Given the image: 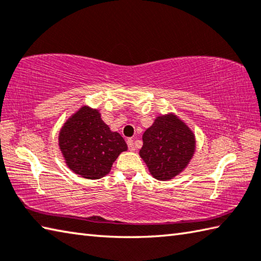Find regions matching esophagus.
<instances>
[{
    "label": "esophagus",
    "instance_id": "esophagus-1",
    "mask_svg": "<svg viewBox=\"0 0 261 261\" xmlns=\"http://www.w3.org/2000/svg\"><path fill=\"white\" fill-rule=\"evenodd\" d=\"M126 144H127V147H129L130 150H135V143H134V140H132V139H127Z\"/></svg>",
    "mask_w": 261,
    "mask_h": 261
}]
</instances>
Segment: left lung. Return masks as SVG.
Wrapping results in <instances>:
<instances>
[{
    "label": "left lung",
    "instance_id": "1",
    "mask_svg": "<svg viewBox=\"0 0 261 261\" xmlns=\"http://www.w3.org/2000/svg\"><path fill=\"white\" fill-rule=\"evenodd\" d=\"M143 141L139 154L159 180L172 179L181 172L195 149L193 132L172 114L156 118L145 131Z\"/></svg>",
    "mask_w": 261,
    "mask_h": 261
}]
</instances>
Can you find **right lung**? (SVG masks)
I'll return each mask as SVG.
<instances>
[{
	"label": "right lung",
	"instance_id": "add662e5",
	"mask_svg": "<svg viewBox=\"0 0 261 261\" xmlns=\"http://www.w3.org/2000/svg\"><path fill=\"white\" fill-rule=\"evenodd\" d=\"M59 147L69 169L87 179L106 176L117 156L127 149L121 135L112 132L99 112L87 106L61 127Z\"/></svg>",
	"mask_w": 261,
	"mask_h": 261
}]
</instances>
